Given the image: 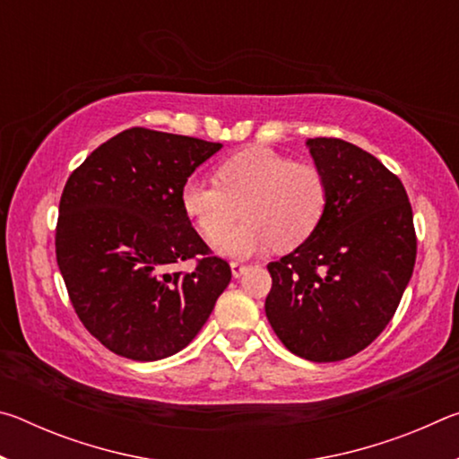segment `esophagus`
<instances>
[{"label": "esophagus", "mask_w": 459, "mask_h": 459, "mask_svg": "<svg viewBox=\"0 0 459 459\" xmlns=\"http://www.w3.org/2000/svg\"><path fill=\"white\" fill-rule=\"evenodd\" d=\"M247 269H248V265H245V263H238V261H232L230 263V271H232V275H235L237 279L243 277V273H245Z\"/></svg>", "instance_id": "obj_1"}]
</instances>
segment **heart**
<instances>
[{
    "label": "heart",
    "instance_id": "heart-1",
    "mask_svg": "<svg viewBox=\"0 0 459 459\" xmlns=\"http://www.w3.org/2000/svg\"><path fill=\"white\" fill-rule=\"evenodd\" d=\"M180 200L202 235L211 240L220 237L216 251L251 257L273 245L290 251L306 243L320 227L330 190L320 168L298 164L269 147H251L222 161L219 180L198 174L186 178ZM238 204L247 219L228 231L239 213Z\"/></svg>",
    "mask_w": 459,
    "mask_h": 459
}]
</instances>
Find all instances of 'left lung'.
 <instances>
[{"label":"left lung","mask_w":459,"mask_h":459,"mask_svg":"<svg viewBox=\"0 0 459 459\" xmlns=\"http://www.w3.org/2000/svg\"><path fill=\"white\" fill-rule=\"evenodd\" d=\"M328 180L320 227L269 263L265 314L287 351L336 362L386 328L413 275L417 237L405 186L368 152L333 137L307 139Z\"/></svg>","instance_id":"left-lung-1"}]
</instances>
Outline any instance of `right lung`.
I'll list each match as a JSON object with an SVG mask.
<instances>
[{
  "label": "right lung",
  "mask_w": 459,
  "mask_h": 459,
  "mask_svg": "<svg viewBox=\"0 0 459 459\" xmlns=\"http://www.w3.org/2000/svg\"><path fill=\"white\" fill-rule=\"evenodd\" d=\"M221 143L145 127L99 145L66 180L56 261L79 320L108 351L152 362L196 338L230 281L184 212L182 184ZM195 269H177L184 260Z\"/></svg>",
  "instance_id": "right-lung-1"
}]
</instances>
